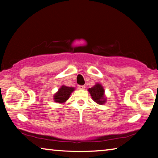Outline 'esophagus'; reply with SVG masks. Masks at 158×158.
Returning <instances> with one entry per match:
<instances>
[{
  "mask_svg": "<svg viewBox=\"0 0 158 158\" xmlns=\"http://www.w3.org/2000/svg\"><path fill=\"white\" fill-rule=\"evenodd\" d=\"M85 88V85H78V89H80V90H83V89H84Z\"/></svg>",
  "mask_w": 158,
  "mask_h": 158,
  "instance_id": "obj_1",
  "label": "esophagus"
}]
</instances>
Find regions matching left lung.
Listing matches in <instances>:
<instances>
[{
    "instance_id": "left-lung-1",
    "label": "left lung",
    "mask_w": 158,
    "mask_h": 158,
    "mask_svg": "<svg viewBox=\"0 0 158 158\" xmlns=\"http://www.w3.org/2000/svg\"><path fill=\"white\" fill-rule=\"evenodd\" d=\"M88 90L91 95L93 100L98 105H104L106 102L105 90L100 84H96L92 88H89Z\"/></svg>"
}]
</instances>
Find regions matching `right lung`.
<instances>
[{"mask_svg":"<svg viewBox=\"0 0 158 158\" xmlns=\"http://www.w3.org/2000/svg\"><path fill=\"white\" fill-rule=\"evenodd\" d=\"M74 88L73 87H69L65 86V85H63L59 90H58L56 93H55L54 96H53V99L54 101L57 103H64L68 100L69 96H70L71 93L74 90Z\"/></svg>","mask_w":158,"mask_h":158,"instance_id":"right-lung-1","label":"right lung"}]
</instances>
